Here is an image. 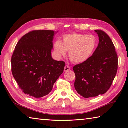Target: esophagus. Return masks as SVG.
<instances>
[{"instance_id":"obj_1","label":"esophagus","mask_w":128,"mask_h":128,"mask_svg":"<svg viewBox=\"0 0 128 128\" xmlns=\"http://www.w3.org/2000/svg\"><path fill=\"white\" fill-rule=\"evenodd\" d=\"M70 70V66H68V65H66L64 68V72H68Z\"/></svg>"}]
</instances>
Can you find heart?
Returning a JSON list of instances; mask_svg holds the SVG:
<instances>
[{
    "label": "heart",
    "instance_id": "b5f03b06",
    "mask_svg": "<svg viewBox=\"0 0 128 128\" xmlns=\"http://www.w3.org/2000/svg\"><path fill=\"white\" fill-rule=\"evenodd\" d=\"M97 45V39L94 36L74 33L64 34L62 42L55 41L54 48L58 57L66 56L67 51H70V60L76 64H82L89 59Z\"/></svg>",
    "mask_w": 128,
    "mask_h": 128
}]
</instances>
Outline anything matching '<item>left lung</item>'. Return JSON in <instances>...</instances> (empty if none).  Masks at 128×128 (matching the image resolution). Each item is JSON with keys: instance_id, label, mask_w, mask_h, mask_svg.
<instances>
[{"instance_id": "obj_1", "label": "left lung", "mask_w": 128, "mask_h": 128, "mask_svg": "<svg viewBox=\"0 0 128 128\" xmlns=\"http://www.w3.org/2000/svg\"><path fill=\"white\" fill-rule=\"evenodd\" d=\"M95 31L99 38L98 48L89 59L73 68L76 74L74 88L84 98L106 93L118 70V56L112 40L104 31Z\"/></svg>"}]
</instances>
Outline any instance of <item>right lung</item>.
<instances>
[{
    "instance_id": "1",
    "label": "right lung",
    "mask_w": 128,
    "mask_h": 128,
    "mask_svg": "<svg viewBox=\"0 0 128 128\" xmlns=\"http://www.w3.org/2000/svg\"><path fill=\"white\" fill-rule=\"evenodd\" d=\"M53 30H33L20 39L11 58V70L25 94L40 98L49 94L64 72L65 62L52 57Z\"/></svg>"
}]
</instances>
